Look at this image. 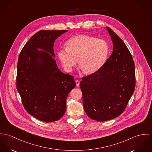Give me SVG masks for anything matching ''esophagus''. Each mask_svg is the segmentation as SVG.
I'll use <instances>...</instances> for the list:
<instances>
[{
	"label": "esophagus",
	"instance_id": "1",
	"mask_svg": "<svg viewBox=\"0 0 152 152\" xmlns=\"http://www.w3.org/2000/svg\"><path fill=\"white\" fill-rule=\"evenodd\" d=\"M76 86H77V87H79V84H80V81L78 80H76Z\"/></svg>",
	"mask_w": 152,
	"mask_h": 152
}]
</instances>
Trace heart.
<instances>
[{
    "label": "heart",
    "mask_w": 152,
    "mask_h": 152,
    "mask_svg": "<svg viewBox=\"0 0 152 152\" xmlns=\"http://www.w3.org/2000/svg\"><path fill=\"white\" fill-rule=\"evenodd\" d=\"M66 48H59L57 56L64 69L70 72L77 62L87 74L95 73L104 65L109 54L105 40L88 35H77L65 43Z\"/></svg>",
    "instance_id": "b5f03b06"
}]
</instances>
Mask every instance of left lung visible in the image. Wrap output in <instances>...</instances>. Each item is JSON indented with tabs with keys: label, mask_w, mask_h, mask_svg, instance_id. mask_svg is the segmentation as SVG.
I'll list each match as a JSON object with an SVG mask.
<instances>
[{
	"label": "left lung",
	"mask_w": 152,
	"mask_h": 152,
	"mask_svg": "<svg viewBox=\"0 0 152 152\" xmlns=\"http://www.w3.org/2000/svg\"><path fill=\"white\" fill-rule=\"evenodd\" d=\"M106 28L113 52L101 69L83 77L80 84L84 109L88 117L98 121L120 116L135 86V65L128 48L110 28Z\"/></svg>",
	"instance_id": "obj_1"
}]
</instances>
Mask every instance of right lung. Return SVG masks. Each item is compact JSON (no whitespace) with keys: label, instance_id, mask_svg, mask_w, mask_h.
Wrapping results in <instances>:
<instances>
[{"label":"right lung","instance_id":"obj_1","mask_svg":"<svg viewBox=\"0 0 152 152\" xmlns=\"http://www.w3.org/2000/svg\"><path fill=\"white\" fill-rule=\"evenodd\" d=\"M67 31L37 32L19 56L17 91L27 112L44 122H53L63 116L67 96L76 86L74 77L59 70L54 59L55 40Z\"/></svg>","mask_w":152,"mask_h":152}]
</instances>
